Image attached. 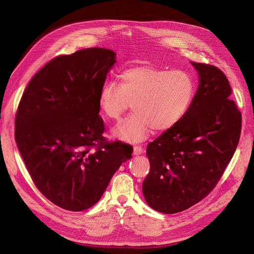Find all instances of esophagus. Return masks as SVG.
Wrapping results in <instances>:
<instances>
[{"mask_svg": "<svg viewBox=\"0 0 254 254\" xmlns=\"http://www.w3.org/2000/svg\"><path fill=\"white\" fill-rule=\"evenodd\" d=\"M141 153H143V147H142V146H139V145L134 146V154L135 155H139Z\"/></svg>", "mask_w": 254, "mask_h": 254, "instance_id": "obj_1", "label": "esophagus"}]
</instances>
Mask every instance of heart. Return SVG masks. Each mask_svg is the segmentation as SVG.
<instances>
[{
	"label": "heart",
	"mask_w": 254,
	"mask_h": 254,
	"mask_svg": "<svg viewBox=\"0 0 254 254\" xmlns=\"http://www.w3.org/2000/svg\"><path fill=\"white\" fill-rule=\"evenodd\" d=\"M194 96L195 83L189 73L137 65L120 74V83L106 82L98 103L103 115L110 120H119L131 104L134 113L113 132L126 142L138 143L147 139L153 129L165 131L178 125Z\"/></svg>",
	"instance_id": "obj_1"
}]
</instances>
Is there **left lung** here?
I'll return each instance as SVG.
<instances>
[{
	"instance_id": "1",
	"label": "left lung",
	"mask_w": 254,
	"mask_h": 254,
	"mask_svg": "<svg viewBox=\"0 0 254 254\" xmlns=\"http://www.w3.org/2000/svg\"><path fill=\"white\" fill-rule=\"evenodd\" d=\"M199 84L181 122L150 142V171L142 190L148 205L173 214L206 197L222 177L237 149L242 115L228 78L217 66L193 63Z\"/></svg>"
}]
</instances>
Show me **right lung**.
I'll return each mask as SVG.
<instances>
[{
    "instance_id": "1",
    "label": "right lung",
    "mask_w": 254,
    "mask_h": 254,
    "mask_svg": "<svg viewBox=\"0 0 254 254\" xmlns=\"http://www.w3.org/2000/svg\"><path fill=\"white\" fill-rule=\"evenodd\" d=\"M115 63L100 47L59 56L24 89L15 116V141L29 174L46 198L69 211L95 205L132 147L108 141L99 92Z\"/></svg>"
}]
</instances>
